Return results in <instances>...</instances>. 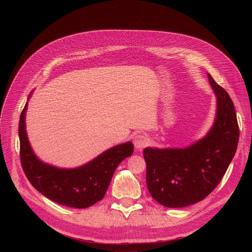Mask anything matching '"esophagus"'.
<instances>
[{
	"instance_id": "1",
	"label": "esophagus",
	"mask_w": 252,
	"mask_h": 252,
	"mask_svg": "<svg viewBox=\"0 0 252 252\" xmlns=\"http://www.w3.org/2000/svg\"><path fill=\"white\" fill-rule=\"evenodd\" d=\"M148 144H149V140L146 136L139 134L134 137V145H135V148L137 150L143 149L144 147H146Z\"/></svg>"
}]
</instances>
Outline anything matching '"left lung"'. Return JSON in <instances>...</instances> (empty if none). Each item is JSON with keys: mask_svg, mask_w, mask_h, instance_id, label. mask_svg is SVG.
I'll list each match as a JSON object with an SVG mask.
<instances>
[{"mask_svg": "<svg viewBox=\"0 0 252 252\" xmlns=\"http://www.w3.org/2000/svg\"><path fill=\"white\" fill-rule=\"evenodd\" d=\"M217 98L213 126L207 134L184 148L143 151L146 183L154 199L166 207H185L203 200L220 184L239 141L234 104L228 93L207 73Z\"/></svg>", "mask_w": 252, "mask_h": 252, "instance_id": "obj_1", "label": "left lung"}]
</instances>
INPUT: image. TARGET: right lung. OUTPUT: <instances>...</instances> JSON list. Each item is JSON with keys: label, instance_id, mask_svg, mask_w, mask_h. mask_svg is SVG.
I'll use <instances>...</instances> for the list:
<instances>
[{"label": "right lung", "instance_id": "1", "mask_svg": "<svg viewBox=\"0 0 252 252\" xmlns=\"http://www.w3.org/2000/svg\"><path fill=\"white\" fill-rule=\"evenodd\" d=\"M20 115V159L26 178L32 186L61 205L87 208L97 203L107 191L118 164L134 152L130 141L116 145L91 161L73 168H62L42 161L33 152L26 133L25 116L29 100Z\"/></svg>", "mask_w": 252, "mask_h": 252}]
</instances>
